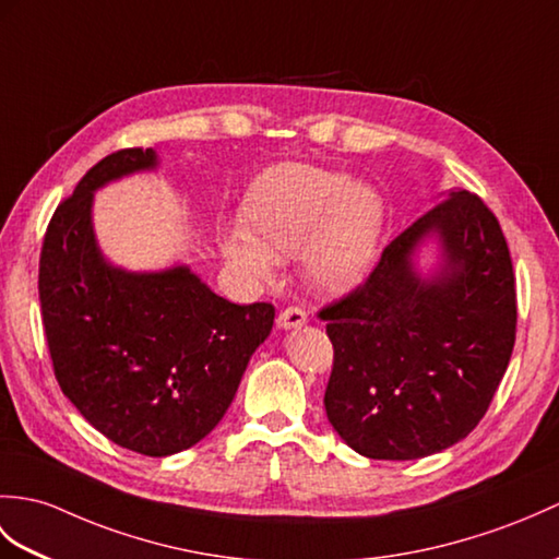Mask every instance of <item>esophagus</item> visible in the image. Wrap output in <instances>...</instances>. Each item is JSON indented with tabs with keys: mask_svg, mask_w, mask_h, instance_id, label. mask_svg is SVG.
Returning <instances> with one entry per match:
<instances>
[{
	"mask_svg": "<svg viewBox=\"0 0 559 559\" xmlns=\"http://www.w3.org/2000/svg\"><path fill=\"white\" fill-rule=\"evenodd\" d=\"M276 323H278V329H281V331L302 329L305 323H307V314H305L302 309H297V307H288V309H283V311H281L278 319H276Z\"/></svg>",
	"mask_w": 559,
	"mask_h": 559,
	"instance_id": "obj_1",
	"label": "esophagus"
}]
</instances>
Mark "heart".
Masks as SVG:
<instances>
[{"mask_svg":"<svg viewBox=\"0 0 559 559\" xmlns=\"http://www.w3.org/2000/svg\"><path fill=\"white\" fill-rule=\"evenodd\" d=\"M383 224L385 206L371 186L319 166L281 164L254 180L242 204L245 233H228L221 252L259 283L297 257L311 290L338 297L369 278Z\"/></svg>","mask_w":559,"mask_h":559,"instance_id":"heart-1","label":"heart"}]
</instances>
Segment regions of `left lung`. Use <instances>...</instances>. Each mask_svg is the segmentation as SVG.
I'll use <instances>...</instances> for the list:
<instances>
[{
  "label": "left lung",
  "mask_w": 559,
  "mask_h": 559,
  "mask_svg": "<svg viewBox=\"0 0 559 559\" xmlns=\"http://www.w3.org/2000/svg\"><path fill=\"white\" fill-rule=\"evenodd\" d=\"M335 349L323 395L369 460H419L469 436L510 365L514 274L498 218L469 190L388 248L369 281L319 314Z\"/></svg>",
  "instance_id": "1"
}]
</instances>
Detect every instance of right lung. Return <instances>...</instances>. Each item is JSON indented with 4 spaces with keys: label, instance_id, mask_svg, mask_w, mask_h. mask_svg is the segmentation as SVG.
I'll use <instances>...</instances> for the list:
<instances>
[{
    "label": "right lung",
    "instance_id": "add662e5",
    "mask_svg": "<svg viewBox=\"0 0 559 559\" xmlns=\"http://www.w3.org/2000/svg\"><path fill=\"white\" fill-rule=\"evenodd\" d=\"M159 164L152 147H135L90 168L57 206L40 257L43 323L63 395L102 436L147 457L214 431L276 317L266 302L224 300L188 264L128 271L104 257L95 192Z\"/></svg>",
    "mask_w": 559,
    "mask_h": 559
}]
</instances>
